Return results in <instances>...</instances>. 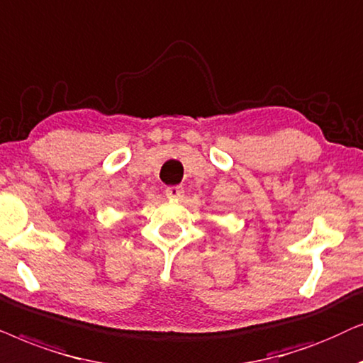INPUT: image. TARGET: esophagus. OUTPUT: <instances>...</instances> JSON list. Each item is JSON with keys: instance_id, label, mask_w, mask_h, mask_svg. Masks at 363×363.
Instances as JSON below:
<instances>
[{"instance_id": "1", "label": "esophagus", "mask_w": 363, "mask_h": 363, "mask_svg": "<svg viewBox=\"0 0 363 363\" xmlns=\"http://www.w3.org/2000/svg\"><path fill=\"white\" fill-rule=\"evenodd\" d=\"M166 196L169 197V199H179V197L182 196V192H184V189H182L181 186H169L166 187Z\"/></svg>"}]
</instances>
